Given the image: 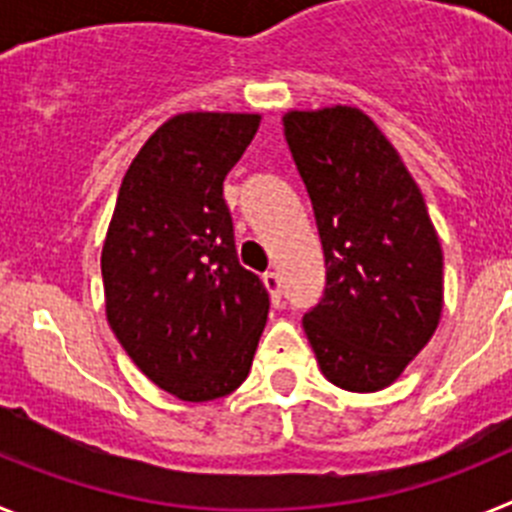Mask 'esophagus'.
<instances>
[{
    "mask_svg": "<svg viewBox=\"0 0 512 512\" xmlns=\"http://www.w3.org/2000/svg\"><path fill=\"white\" fill-rule=\"evenodd\" d=\"M261 279H264V287L269 289L271 300H274V302L282 300V284H279V274H277V271H266V274Z\"/></svg>",
    "mask_w": 512,
    "mask_h": 512,
    "instance_id": "esophagus-1",
    "label": "esophagus"
}]
</instances>
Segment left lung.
I'll return each instance as SVG.
<instances>
[{"label":"left lung","mask_w":512,"mask_h":512,"mask_svg":"<svg viewBox=\"0 0 512 512\" xmlns=\"http://www.w3.org/2000/svg\"><path fill=\"white\" fill-rule=\"evenodd\" d=\"M289 151L325 253V295L302 318L320 372L348 392L390 387L436 333L443 251L418 184L356 107L292 110Z\"/></svg>","instance_id":"obj_1"}]
</instances>
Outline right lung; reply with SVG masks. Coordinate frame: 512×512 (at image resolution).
<instances>
[{
  "label": "right lung",
  "mask_w": 512,
  "mask_h": 512,
  "mask_svg": "<svg viewBox=\"0 0 512 512\" xmlns=\"http://www.w3.org/2000/svg\"><path fill=\"white\" fill-rule=\"evenodd\" d=\"M261 115L182 112L143 143L102 246L107 323L133 364L184 402L230 395L251 372L269 292L238 264L223 200Z\"/></svg>",
  "instance_id": "right-lung-1"
}]
</instances>
